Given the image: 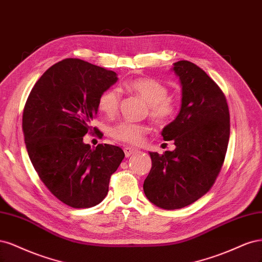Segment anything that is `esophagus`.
Segmentation results:
<instances>
[{"mask_svg": "<svg viewBox=\"0 0 262 262\" xmlns=\"http://www.w3.org/2000/svg\"><path fill=\"white\" fill-rule=\"evenodd\" d=\"M135 151H136V149H135V148H132V147H125V148H124L125 156L127 157V158H128L130 155H133V154L135 152Z\"/></svg>", "mask_w": 262, "mask_h": 262, "instance_id": "1", "label": "esophagus"}]
</instances>
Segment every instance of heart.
<instances>
[{
    "mask_svg": "<svg viewBox=\"0 0 262 262\" xmlns=\"http://www.w3.org/2000/svg\"><path fill=\"white\" fill-rule=\"evenodd\" d=\"M129 91L138 95L148 104L150 119L157 125L170 124L179 112L176 101L168 96V89L164 83L154 78H137L126 85ZM98 106L104 115L114 116L120 106V91L111 88L103 91L98 100ZM149 127L145 124L121 122L110 129V135L115 140L130 145H138L146 135Z\"/></svg>",
    "mask_w": 262,
    "mask_h": 262,
    "instance_id": "1",
    "label": "heart"
}]
</instances>
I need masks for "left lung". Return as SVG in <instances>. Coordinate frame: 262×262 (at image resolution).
I'll return each mask as SVG.
<instances>
[{
	"label": "left lung",
	"mask_w": 262,
	"mask_h": 262,
	"mask_svg": "<svg viewBox=\"0 0 262 262\" xmlns=\"http://www.w3.org/2000/svg\"><path fill=\"white\" fill-rule=\"evenodd\" d=\"M173 71L182 85V105L162 136L175 149L149 152L152 166L143 182L149 201L165 210L186 207L210 190L230 138L229 105L220 87L191 62H176Z\"/></svg>",
	"instance_id": "8db88e82"
}]
</instances>
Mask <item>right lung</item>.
<instances>
[{"label":"right lung","mask_w":262,"mask_h":262,"mask_svg":"<svg viewBox=\"0 0 262 262\" xmlns=\"http://www.w3.org/2000/svg\"><path fill=\"white\" fill-rule=\"evenodd\" d=\"M116 81L113 71L65 58L45 72L25 104L23 132L30 161L46 187L72 208L100 204L125 157L120 147L91 148L82 140L92 132L100 95Z\"/></svg>","instance_id":"obj_1"}]
</instances>
